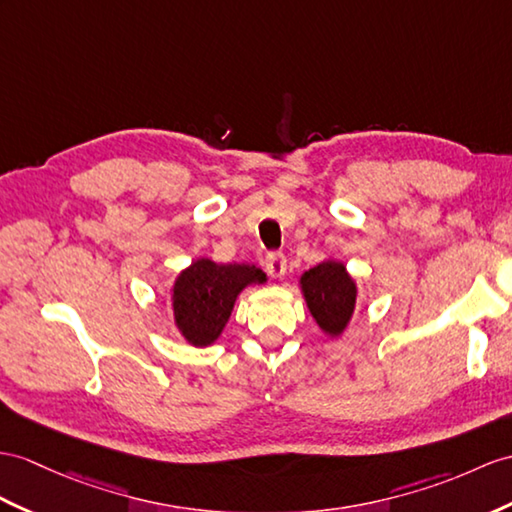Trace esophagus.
Listing matches in <instances>:
<instances>
[{
  "label": "esophagus",
  "mask_w": 512,
  "mask_h": 512,
  "mask_svg": "<svg viewBox=\"0 0 512 512\" xmlns=\"http://www.w3.org/2000/svg\"><path fill=\"white\" fill-rule=\"evenodd\" d=\"M265 269L271 278H282L286 273V256L280 252H273L265 260Z\"/></svg>",
  "instance_id": "34e87169"
}]
</instances>
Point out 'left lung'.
Returning a JSON list of instances; mask_svg holds the SVG:
<instances>
[{
  "instance_id": "left-lung-1",
  "label": "left lung",
  "mask_w": 512,
  "mask_h": 512,
  "mask_svg": "<svg viewBox=\"0 0 512 512\" xmlns=\"http://www.w3.org/2000/svg\"><path fill=\"white\" fill-rule=\"evenodd\" d=\"M299 284L317 326L330 336H341L354 315L358 293L345 265L323 260L317 267L304 271Z\"/></svg>"
}]
</instances>
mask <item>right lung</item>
<instances>
[{
	"label": "right lung",
	"mask_w": 512,
	"mask_h": 512,
	"mask_svg": "<svg viewBox=\"0 0 512 512\" xmlns=\"http://www.w3.org/2000/svg\"><path fill=\"white\" fill-rule=\"evenodd\" d=\"M263 282L267 276L254 265H219L210 258H197L171 289L173 319L180 334L195 347L215 343L239 293L249 284Z\"/></svg>",
	"instance_id": "1"
}]
</instances>
